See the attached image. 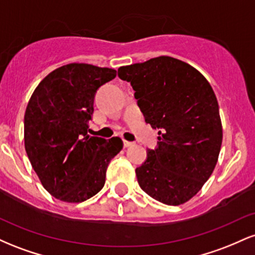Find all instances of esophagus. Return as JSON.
I'll return each mask as SVG.
<instances>
[{
    "label": "esophagus",
    "instance_id": "obj_1",
    "mask_svg": "<svg viewBox=\"0 0 255 255\" xmlns=\"http://www.w3.org/2000/svg\"><path fill=\"white\" fill-rule=\"evenodd\" d=\"M124 144H125V147H130V146H134V142L127 141V140H125Z\"/></svg>",
    "mask_w": 255,
    "mask_h": 255
}]
</instances>
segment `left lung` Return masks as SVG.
I'll use <instances>...</instances> for the list:
<instances>
[{
    "mask_svg": "<svg viewBox=\"0 0 255 255\" xmlns=\"http://www.w3.org/2000/svg\"><path fill=\"white\" fill-rule=\"evenodd\" d=\"M145 121L158 128V147L135 174L145 193L166 205L187 203L217 164L223 128L211 85L191 64L170 56L119 68Z\"/></svg>",
    "mask_w": 255,
    "mask_h": 255,
    "instance_id": "obj_1",
    "label": "left lung"
}]
</instances>
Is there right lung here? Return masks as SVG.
I'll return each mask as SVG.
<instances>
[{"label":"right lung","instance_id":"right-lung-1","mask_svg":"<svg viewBox=\"0 0 255 255\" xmlns=\"http://www.w3.org/2000/svg\"><path fill=\"white\" fill-rule=\"evenodd\" d=\"M116 71L69 63L49 73L32 93L24 120L25 150L40 183L52 197L83 203L104 187L110 160L124 148L87 134L93 99Z\"/></svg>","mask_w":255,"mask_h":255}]
</instances>
